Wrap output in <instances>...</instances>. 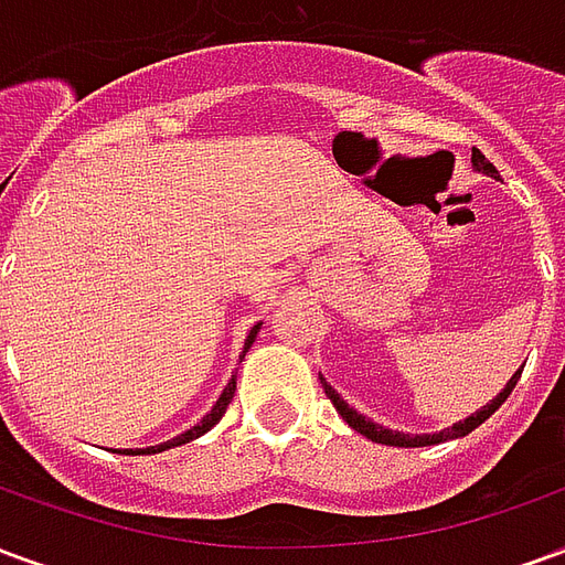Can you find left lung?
Masks as SVG:
<instances>
[{"label": "left lung", "instance_id": "1", "mask_svg": "<svg viewBox=\"0 0 565 565\" xmlns=\"http://www.w3.org/2000/svg\"><path fill=\"white\" fill-rule=\"evenodd\" d=\"M472 166H475V169H478V172L490 174V178H499L497 166H493V162L487 160L484 153H481V150H478V148L472 150ZM521 372H523V369H521ZM521 372H518V375H514V379H511L509 384H505V391L499 393V396H497V399H493V403L484 405V408H481L478 415L466 417V420H460V424H454V426H450V429H445V433H433V436H405V433H393V429H384V426L372 424V420H366V417H363V415H356L354 408H351V405L344 403L342 396H339V393L332 391V387H330V384H327V381L320 379V384H323V393L330 396V403L335 405V412H339V415H342L344 420H348V426H351V429H356L360 436L372 438V441H379V445H393V448H424V445H438V441H448V438L469 436V433H472L475 426L484 424L487 417L493 415V412H497L499 405H502V403H505V399H509V393L514 391V384H518V379H521Z\"/></svg>", "mask_w": 565, "mask_h": 565}]
</instances>
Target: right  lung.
Segmentation results:
<instances>
[{"instance_id": "obj_1", "label": "right lung", "mask_w": 565, "mask_h": 565, "mask_svg": "<svg viewBox=\"0 0 565 565\" xmlns=\"http://www.w3.org/2000/svg\"><path fill=\"white\" fill-rule=\"evenodd\" d=\"M257 332H259V323L254 327V330L247 332V342H245V351H242V356L247 354V348L254 344V339H257ZM233 393H235V379L226 384V391L221 393V399H217V405L211 408L209 415L202 417V424H196L193 429H186V433H181L178 438H172V441H162V445H157V448H145V450H129V454H160V450H169V448H178V445H186V441H193V438H199L202 433H209L211 426L217 424L223 415H226V405L233 403Z\"/></svg>"}]
</instances>
